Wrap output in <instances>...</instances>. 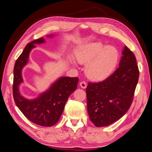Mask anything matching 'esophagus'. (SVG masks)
I'll use <instances>...</instances> for the list:
<instances>
[{
    "label": "esophagus",
    "mask_w": 152,
    "mask_h": 152,
    "mask_svg": "<svg viewBox=\"0 0 152 152\" xmlns=\"http://www.w3.org/2000/svg\"><path fill=\"white\" fill-rule=\"evenodd\" d=\"M80 87L81 88L85 89V88H86V87H87V83H86L85 81H81V82H80Z\"/></svg>",
    "instance_id": "esophagus-1"
}]
</instances>
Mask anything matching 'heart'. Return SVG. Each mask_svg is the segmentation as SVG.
Returning <instances> with one entry per match:
<instances>
[{"instance_id":"heart-1","label":"heart","mask_w":152,"mask_h":152,"mask_svg":"<svg viewBox=\"0 0 152 152\" xmlns=\"http://www.w3.org/2000/svg\"><path fill=\"white\" fill-rule=\"evenodd\" d=\"M76 57L79 63L87 64L85 72L88 77L102 81L113 73L118 63L119 53L115 47L94 42L81 47Z\"/></svg>"}]
</instances>
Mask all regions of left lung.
Instances as JSON below:
<instances>
[{"label":"left lung","mask_w":152,"mask_h":152,"mask_svg":"<svg viewBox=\"0 0 152 152\" xmlns=\"http://www.w3.org/2000/svg\"><path fill=\"white\" fill-rule=\"evenodd\" d=\"M119 67L101 82H89L87 106L90 121L98 127L106 126L125 115L132 104L139 71L135 54L126 46Z\"/></svg>","instance_id":"obj_1"}]
</instances>
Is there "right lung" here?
<instances>
[{"instance_id": "right-lung-1", "label": "right lung", "mask_w": 152, "mask_h": 152, "mask_svg": "<svg viewBox=\"0 0 152 152\" xmlns=\"http://www.w3.org/2000/svg\"><path fill=\"white\" fill-rule=\"evenodd\" d=\"M44 42L41 38L29 42L17 59L13 71V95L17 106L28 120L40 126H52L59 121L69 96L77 89L79 79L62 77L36 99H28L20 94L19 86L23 82L21 71L27 63L29 53L36 47L35 44Z\"/></svg>"}]
</instances>
